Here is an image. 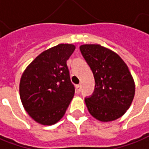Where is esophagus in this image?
I'll list each match as a JSON object with an SVG mask.
<instances>
[{"label":"esophagus","mask_w":149,"mask_h":149,"mask_svg":"<svg viewBox=\"0 0 149 149\" xmlns=\"http://www.w3.org/2000/svg\"><path fill=\"white\" fill-rule=\"evenodd\" d=\"M81 85H77L76 86V92L79 94L80 91H81Z\"/></svg>","instance_id":"1"}]
</instances>
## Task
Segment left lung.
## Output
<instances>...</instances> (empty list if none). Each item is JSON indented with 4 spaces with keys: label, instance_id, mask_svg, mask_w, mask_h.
<instances>
[{
    "label": "left lung",
    "instance_id": "left-lung-1",
    "mask_svg": "<svg viewBox=\"0 0 149 149\" xmlns=\"http://www.w3.org/2000/svg\"><path fill=\"white\" fill-rule=\"evenodd\" d=\"M80 50L94 74L95 86L85 100L89 113L100 121L122 117L133 101L135 86L129 68L114 51L99 44H85Z\"/></svg>",
    "mask_w": 149,
    "mask_h": 149
}]
</instances>
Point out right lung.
Returning <instances> with one entry per match:
<instances>
[{"label": "right lung", "instance_id": "add662e5", "mask_svg": "<svg viewBox=\"0 0 149 149\" xmlns=\"http://www.w3.org/2000/svg\"><path fill=\"white\" fill-rule=\"evenodd\" d=\"M75 49L72 44L53 46L40 53L22 74L20 100L25 111L39 124L58 122L74 96L67 60Z\"/></svg>", "mask_w": 149, "mask_h": 149}]
</instances>
